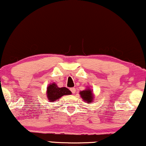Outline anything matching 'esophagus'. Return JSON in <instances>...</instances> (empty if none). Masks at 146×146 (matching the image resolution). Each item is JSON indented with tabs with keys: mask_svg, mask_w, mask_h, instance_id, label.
<instances>
[{
	"mask_svg": "<svg viewBox=\"0 0 146 146\" xmlns=\"http://www.w3.org/2000/svg\"><path fill=\"white\" fill-rule=\"evenodd\" d=\"M70 90H71V92L73 94L75 93V91H76V90H75V88H71V89H70Z\"/></svg>",
	"mask_w": 146,
	"mask_h": 146,
	"instance_id": "34e87169",
	"label": "esophagus"
}]
</instances>
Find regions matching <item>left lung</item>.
Returning a JSON list of instances; mask_svg holds the SVG:
<instances>
[{
  "instance_id": "1",
  "label": "left lung",
  "mask_w": 146,
  "mask_h": 146,
  "mask_svg": "<svg viewBox=\"0 0 146 146\" xmlns=\"http://www.w3.org/2000/svg\"><path fill=\"white\" fill-rule=\"evenodd\" d=\"M81 97L86 102H88V104H90L92 102L93 100V94H92V91L90 90H84V91L80 92Z\"/></svg>"
}]
</instances>
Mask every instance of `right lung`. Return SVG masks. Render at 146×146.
<instances>
[{"instance_id": "obj_1", "label": "right lung", "mask_w": 146, "mask_h": 146, "mask_svg": "<svg viewBox=\"0 0 146 146\" xmlns=\"http://www.w3.org/2000/svg\"><path fill=\"white\" fill-rule=\"evenodd\" d=\"M47 97L49 102L55 101L64 95H70L71 92L67 88H58L56 84H52L47 88Z\"/></svg>"}]
</instances>
